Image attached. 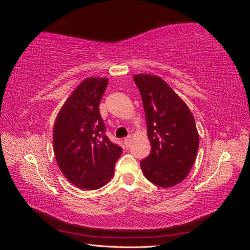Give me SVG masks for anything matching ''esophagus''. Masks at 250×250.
I'll use <instances>...</instances> for the list:
<instances>
[{"mask_svg": "<svg viewBox=\"0 0 250 250\" xmlns=\"http://www.w3.org/2000/svg\"><path fill=\"white\" fill-rule=\"evenodd\" d=\"M131 139H132L131 135H129V137H127L126 139H124V143H125V145H126L127 147H129V146H130V144H131Z\"/></svg>", "mask_w": 250, "mask_h": 250, "instance_id": "1", "label": "esophagus"}]
</instances>
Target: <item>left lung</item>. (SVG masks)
Returning a JSON list of instances; mask_svg holds the SVG:
<instances>
[{
	"label": "left lung",
	"mask_w": 250,
	"mask_h": 250,
	"mask_svg": "<svg viewBox=\"0 0 250 250\" xmlns=\"http://www.w3.org/2000/svg\"><path fill=\"white\" fill-rule=\"evenodd\" d=\"M146 113L151 152L141 161L145 177L161 188L181 183L190 173L199 147V134L190 108L161 77L138 74Z\"/></svg>",
	"instance_id": "1"
}]
</instances>
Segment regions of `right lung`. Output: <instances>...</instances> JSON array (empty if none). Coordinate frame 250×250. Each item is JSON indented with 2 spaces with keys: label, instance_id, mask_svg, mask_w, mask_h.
<instances>
[{
  "label": "right lung",
  "instance_id": "1",
  "mask_svg": "<svg viewBox=\"0 0 250 250\" xmlns=\"http://www.w3.org/2000/svg\"><path fill=\"white\" fill-rule=\"evenodd\" d=\"M107 78L87 77L73 90L60 108L53 128V146L58 167L74 186L98 190L115 173L122 148L105 135L99 103Z\"/></svg>",
  "mask_w": 250,
  "mask_h": 250
}]
</instances>
